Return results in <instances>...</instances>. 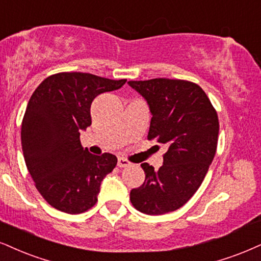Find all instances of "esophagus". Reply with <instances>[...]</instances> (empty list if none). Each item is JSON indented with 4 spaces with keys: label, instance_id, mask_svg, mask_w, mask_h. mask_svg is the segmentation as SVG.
I'll use <instances>...</instances> for the list:
<instances>
[{
    "label": "esophagus",
    "instance_id": "34e87169",
    "mask_svg": "<svg viewBox=\"0 0 261 261\" xmlns=\"http://www.w3.org/2000/svg\"><path fill=\"white\" fill-rule=\"evenodd\" d=\"M117 166L121 167V168H123V167H129L130 162L127 159H124V157H118Z\"/></svg>",
    "mask_w": 261,
    "mask_h": 261
}]
</instances>
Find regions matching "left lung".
Listing matches in <instances>:
<instances>
[{
    "label": "left lung",
    "instance_id": "left-lung-1",
    "mask_svg": "<svg viewBox=\"0 0 261 261\" xmlns=\"http://www.w3.org/2000/svg\"><path fill=\"white\" fill-rule=\"evenodd\" d=\"M145 98L152 115L147 139H157L168 150L155 170L141 163L145 181L130 191L134 208L161 215L182 207L197 191L214 159L219 120L203 89L184 80L129 81Z\"/></svg>",
    "mask_w": 261,
    "mask_h": 261
}]
</instances>
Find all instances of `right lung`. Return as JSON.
Masks as SVG:
<instances>
[{
  "label": "right lung",
  "instance_id": "right-lung-1",
  "mask_svg": "<svg viewBox=\"0 0 261 261\" xmlns=\"http://www.w3.org/2000/svg\"><path fill=\"white\" fill-rule=\"evenodd\" d=\"M127 80L85 72L47 77L32 93L21 122L25 163L38 192L52 207L69 214L91 209L102 179L117 165L112 153H89L80 132L92 124L96 95L116 91Z\"/></svg>",
  "mask_w": 261,
  "mask_h": 261
}]
</instances>
